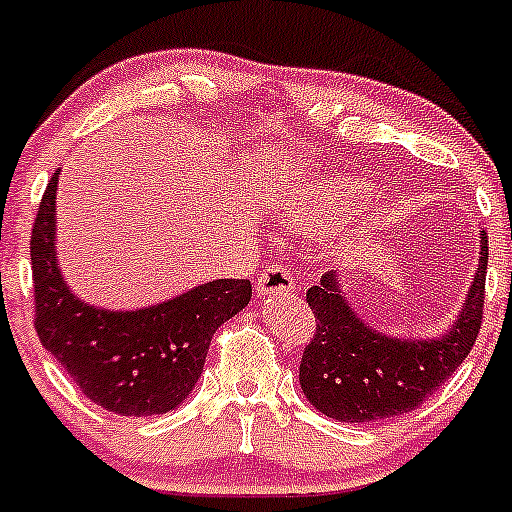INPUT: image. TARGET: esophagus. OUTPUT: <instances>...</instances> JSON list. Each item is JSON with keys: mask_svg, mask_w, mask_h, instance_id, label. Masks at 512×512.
<instances>
[{"mask_svg": "<svg viewBox=\"0 0 512 512\" xmlns=\"http://www.w3.org/2000/svg\"><path fill=\"white\" fill-rule=\"evenodd\" d=\"M294 280L285 265H270L260 277H257V294L270 297V294H292Z\"/></svg>", "mask_w": 512, "mask_h": 512, "instance_id": "esophagus-1", "label": "esophagus"}]
</instances>
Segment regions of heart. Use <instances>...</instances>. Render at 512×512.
Here are the masks:
<instances>
[{
	"label": "heart",
	"instance_id": "obj_1",
	"mask_svg": "<svg viewBox=\"0 0 512 512\" xmlns=\"http://www.w3.org/2000/svg\"><path fill=\"white\" fill-rule=\"evenodd\" d=\"M361 198V188L342 175L297 178L277 193L275 205L294 230H312L329 220L342 218Z\"/></svg>",
	"mask_w": 512,
	"mask_h": 512
}]
</instances>
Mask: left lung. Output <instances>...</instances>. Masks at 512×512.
Here are the masks:
<instances>
[{"label": "left lung", "instance_id": "left-lung-1", "mask_svg": "<svg viewBox=\"0 0 512 512\" xmlns=\"http://www.w3.org/2000/svg\"><path fill=\"white\" fill-rule=\"evenodd\" d=\"M488 232L480 230V260L461 314L436 339H396L356 317L342 277L327 272L309 287L317 332L304 347L299 384L309 404L344 423H369L414 411L471 354L483 319Z\"/></svg>", "mask_w": 512, "mask_h": 512}]
</instances>
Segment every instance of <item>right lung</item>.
Segmentation results:
<instances>
[{
	"label": "right lung",
	"instance_id": "add662e5",
	"mask_svg": "<svg viewBox=\"0 0 512 512\" xmlns=\"http://www.w3.org/2000/svg\"><path fill=\"white\" fill-rule=\"evenodd\" d=\"M56 188L59 170L32 227L39 342L101 409L118 416L173 411L198 384L215 329L250 302V280H215L136 312L91 307L66 287L56 262Z\"/></svg>",
	"mask_w": 512,
	"mask_h": 512
}]
</instances>
